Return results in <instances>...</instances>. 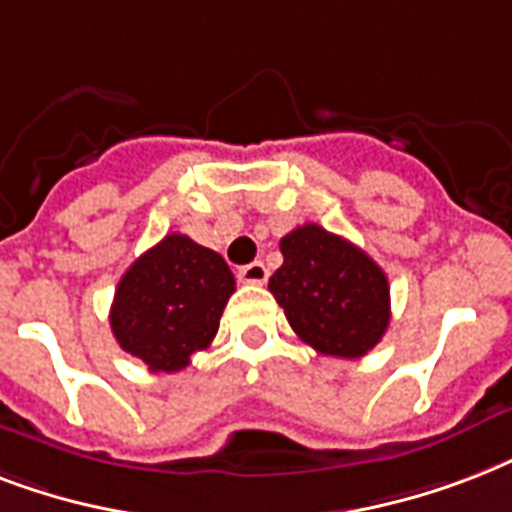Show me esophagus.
Segmentation results:
<instances>
[{
    "instance_id": "34e87169",
    "label": "esophagus",
    "mask_w": 512,
    "mask_h": 512,
    "mask_svg": "<svg viewBox=\"0 0 512 512\" xmlns=\"http://www.w3.org/2000/svg\"><path fill=\"white\" fill-rule=\"evenodd\" d=\"M239 281L244 284H265L268 281V268L263 263H249L239 268Z\"/></svg>"
}]
</instances>
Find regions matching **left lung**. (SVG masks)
<instances>
[{
  "mask_svg": "<svg viewBox=\"0 0 512 512\" xmlns=\"http://www.w3.org/2000/svg\"><path fill=\"white\" fill-rule=\"evenodd\" d=\"M279 247L284 263L268 289L289 327L324 356H366L390 324V287L380 265L316 223L297 225Z\"/></svg>",
  "mask_w": 512,
  "mask_h": 512,
  "instance_id": "1",
  "label": "left lung"
}]
</instances>
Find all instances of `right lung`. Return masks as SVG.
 I'll use <instances>...</instances> for the list:
<instances>
[{
    "label": "right lung",
    "instance_id": "obj_1",
    "mask_svg": "<svg viewBox=\"0 0 512 512\" xmlns=\"http://www.w3.org/2000/svg\"><path fill=\"white\" fill-rule=\"evenodd\" d=\"M236 279L225 260L183 233L164 236L119 281L111 332L151 372H180L215 340Z\"/></svg>",
    "mask_w": 512,
    "mask_h": 512
}]
</instances>
